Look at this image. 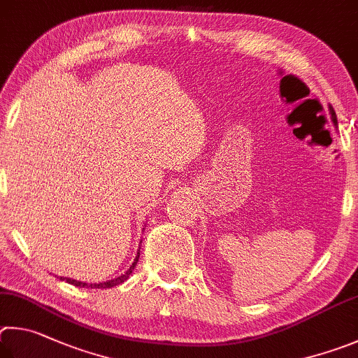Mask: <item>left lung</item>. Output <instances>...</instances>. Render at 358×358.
<instances>
[{"instance_id": "left-lung-1", "label": "left lung", "mask_w": 358, "mask_h": 358, "mask_svg": "<svg viewBox=\"0 0 358 358\" xmlns=\"http://www.w3.org/2000/svg\"><path fill=\"white\" fill-rule=\"evenodd\" d=\"M331 111V119H334V124L335 125H338V122H336V115H335V111L334 110H330Z\"/></svg>"}]
</instances>
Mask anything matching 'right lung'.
Wrapping results in <instances>:
<instances>
[{
  "mask_svg": "<svg viewBox=\"0 0 358 358\" xmlns=\"http://www.w3.org/2000/svg\"><path fill=\"white\" fill-rule=\"evenodd\" d=\"M138 258H140V250H138L134 264L130 266V268H129L127 272H125L124 275H121V277L115 278V280L103 281V283H92V285H87V283H83V281H77V280H72V278H62V277H61V280H66L67 283H71V285H73V286H78V287H91V289H106V287H113V286H117V285L124 283V281L130 277V273H131V271H134V267L136 266Z\"/></svg>",
  "mask_w": 358,
  "mask_h": 358,
  "instance_id": "add662e5",
  "label": "right lung"
}]
</instances>
